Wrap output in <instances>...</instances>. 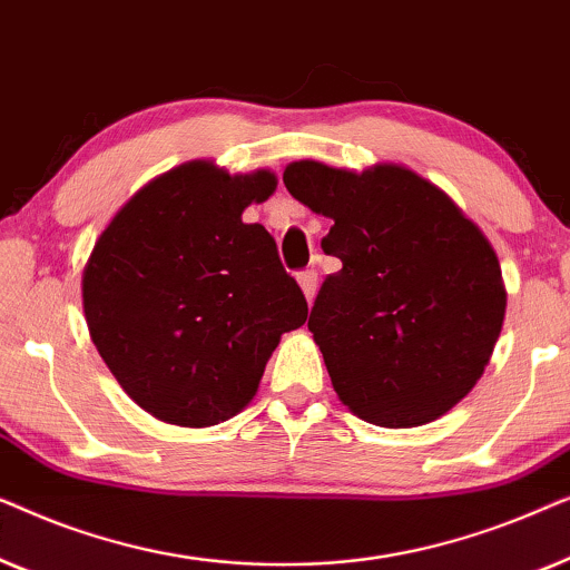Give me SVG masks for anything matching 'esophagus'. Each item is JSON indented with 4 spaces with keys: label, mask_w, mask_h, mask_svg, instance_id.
I'll return each instance as SVG.
<instances>
[{
    "label": "esophagus",
    "mask_w": 570,
    "mask_h": 570,
    "mask_svg": "<svg viewBox=\"0 0 570 570\" xmlns=\"http://www.w3.org/2000/svg\"><path fill=\"white\" fill-rule=\"evenodd\" d=\"M298 285H301L303 295H306V301H308V303H314V298H316V287H318V277H316V272H314V269L301 272V275H298Z\"/></svg>",
    "instance_id": "obj_1"
}]
</instances>
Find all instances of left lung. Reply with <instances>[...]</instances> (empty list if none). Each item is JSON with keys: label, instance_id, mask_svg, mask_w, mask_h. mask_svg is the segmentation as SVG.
Masks as SVG:
<instances>
[{"label": "left lung", "instance_id": "1", "mask_svg": "<svg viewBox=\"0 0 570 570\" xmlns=\"http://www.w3.org/2000/svg\"><path fill=\"white\" fill-rule=\"evenodd\" d=\"M283 181L334 223L322 248L342 269L324 279L308 330L340 402L381 428L446 415L501 337L505 285L485 233L396 163L355 174L295 160Z\"/></svg>", "mask_w": 570, "mask_h": 570}]
</instances>
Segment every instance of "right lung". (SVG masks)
<instances>
[{"instance_id":"right-lung-1","label":"right lung","mask_w":570,"mask_h":570,"mask_svg":"<svg viewBox=\"0 0 570 570\" xmlns=\"http://www.w3.org/2000/svg\"><path fill=\"white\" fill-rule=\"evenodd\" d=\"M272 170L184 163L145 184L82 269L90 340L119 386L163 423L207 428L256 396L272 350L308 303L264 225L240 220Z\"/></svg>"}]
</instances>
